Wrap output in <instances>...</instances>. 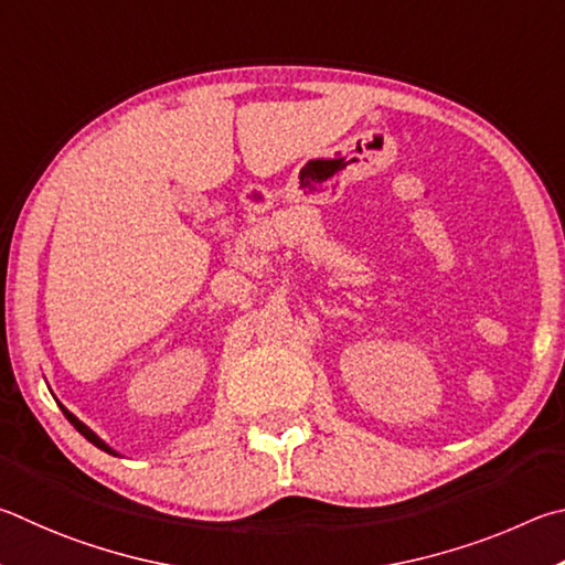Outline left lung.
I'll return each instance as SVG.
<instances>
[{"label": "left lung", "mask_w": 565, "mask_h": 565, "mask_svg": "<svg viewBox=\"0 0 565 565\" xmlns=\"http://www.w3.org/2000/svg\"><path fill=\"white\" fill-rule=\"evenodd\" d=\"M58 407H62V404H58ZM62 412H64V417H66L68 422H72V424H74V429H76L78 434H82V437H86L88 441H92V444H94V447H98V449H102V451H106V454H114V457H118V454H116V451H114L111 447H108V444H106V441H102V439H98V437H96V434H94L92 429H88L84 422H78V419L74 417V414H72V412H68V409H64V407H62Z\"/></svg>", "instance_id": "left-lung-1"}]
</instances>
